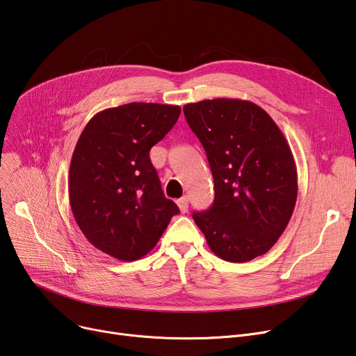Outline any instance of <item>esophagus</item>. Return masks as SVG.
<instances>
[{
    "instance_id": "obj_1",
    "label": "esophagus",
    "mask_w": 356,
    "mask_h": 356,
    "mask_svg": "<svg viewBox=\"0 0 356 356\" xmlns=\"http://www.w3.org/2000/svg\"><path fill=\"white\" fill-rule=\"evenodd\" d=\"M177 204H179V209H180V212L181 213H186L188 212V209H189V200H188V197H180L179 200H177Z\"/></svg>"
}]
</instances>
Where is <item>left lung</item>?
Masks as SVG:
<instances>
[{"mask_svg":"<svg viewBox=\"0 0 356 356\" xmlns=\"http://www.w3.org/2000/svg\"><path fill=\"white\" fill-rule=\"evenodd\" d=\"M202 143L215 183L208 211L193 219L209 248L229 263L266 254L282 236L297 199V170L287 140L250 101L204 99L183 106Z\"/></svg>","mask_w":356,"mask_h":356,"instance_id":"8db88e82","label":"left lung"}]
</instances>
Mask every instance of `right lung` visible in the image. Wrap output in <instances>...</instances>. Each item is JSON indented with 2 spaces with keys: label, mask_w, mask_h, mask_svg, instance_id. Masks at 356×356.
Returning a JSON list of instances; mask_svg holds the SVG:
<instances>
[{
  "label": "right lung",
  "mask_w": 356,
  "mask_h": 356,
  "mask_svg": "<svg viewBox=\"0 0 356 356\" xmlns=\"http://www.w3.org/2000/svg\"><path fill=\"white\" fill-rule=\"evenodd\" d=\"M180 111L131 102L98 112L82 131L70 160L69 200L78 227L102 252L121 261L144 257L180 212L149 160Z\"/></svg>",
  "instance_id": "obj_1"
}]
</instances>
